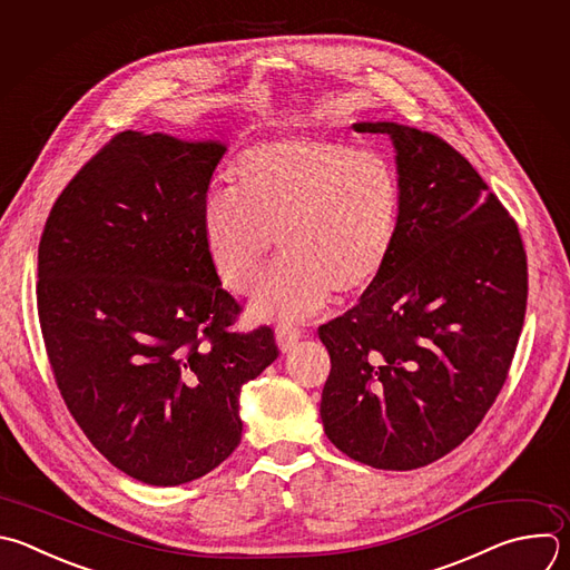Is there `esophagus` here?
<instances>
[{"label":"esophagus","instance_id":"obj_1","mask_svg":"<svg viewBox=\"0 0 570 570\" xmlns=\"http://www.w3.org/2000/svg\"><path fill=\"white\" fill-rule=\"evenodd\" d=\"M275 337H277L279 348L286 353V351H291V348L295 346V342L302 337V331H299L297 326H293V324L282 322V324L275 328Z\"/></svg>","mask_w":570,"mask_h":570}]
</instances>
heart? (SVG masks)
<instances>
[{"instance_id":"b5f03b06","label":"heart","mask_w":570,"mask_h":570,"mask_svg":"<svg viewBox=\"0 0 570 570\" xmlns=\"http://www.w3.org/2000/svg\"><path fill=\"white\" fill-rule=\"evenodd\" d=\"M390 158L328 136H284L248 147L235 185H213L202 228L219 279L250 295L275 237L284 257L262 291L259 317H304L364 293L385 271L401 219Z\"/></svg>"}]
</instances>
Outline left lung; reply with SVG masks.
I'll return each mask as SVG.
<instances>
[{"mask_svg":"<svg viewBox=\"0 0 570 570\" xmlns=\"http://www.w3.org/2000/svg\"><path fill=\"white\" fill-rule=\"evenodd\" d=\"M396 145L401 219L385 271L317 328L331 355L328 441L377 470H416L459 448L497 401L519 342L528 264L517 222L441 136L357 122Z\"/></svg>","mask_w":570,"mask_h":570,"instance_id":"1","label":"left lung"}]
</instances>
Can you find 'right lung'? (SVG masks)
<instances>
[{
	"instance_id": "1",
	"label": "right lung",
	"mask_w": 570,
	"mask_h": 570,
	"mask_svg": "<svg viewBox=\"0 0 570 570\" xmlns=\"http://www.w3.org/2000/svg\"><path fill=\"white\" fill-rule=\"evenodd\" d=\"M219 142L120 131L69 180L38 248L56 385L91 445L149 485H180L242 441L239 392L277 355L271 326L210 262L202 210Z\"/></svg>"
}]
</instances>
